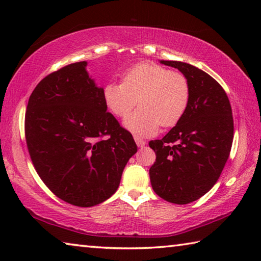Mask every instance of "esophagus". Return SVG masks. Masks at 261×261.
Wrapping results in <instances>:
<instances>
[{"mask_svg": "<svg viewBox=\"0 0 261 261\" xmlns=\"http://www.w3.org/2000/svg\"><path fill=\"white\" fill-rule=\"evenodd\" d=\"M135 141H136L137 146H138V147H144L145 145H146V141L139 138V137H135Z\"/></svg>", "mask_w": 261, "mask_h": 261, "instance_id": "esophagus-1", "label": "esophagus"}]
</instances>
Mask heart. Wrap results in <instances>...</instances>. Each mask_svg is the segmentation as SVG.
I'll return each instance as SVG.
<instances>
[{
	"label": "heart",
	"mask_w": 261,
	"mask_h": 261,
	"mask_svg": "<svg viewBox=\"0 0 261 261\" xmlns=\"http://www.w3.org/2000/svg\"><path fill=\"white\" fill-rule=\"evenodd\" d=\"M189 79L184 73L170 71L155 63H139L127 70L122 84H108L103 90L106 107L117 117H125L124 124L138 136H151L159 126L175 125L188 108Z\"/></svg>",
	"instance_id": "1"
}]
</instances>
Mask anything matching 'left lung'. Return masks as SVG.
Segmentation results:
<instances>
[{
  "label": "left lung",
  "mask_w": 261,
  "mask_h": 261,
  "mask_svg": "<svg viewBox=\"0 0 261 261\" xmlns=\"http://www.w3.org/2000/svg\"><path fill=\"white\" fill-rule=\"evenodd\" d=\"M161 63L184 73L191 93L177 124L162 139L148 143L156 155L149 178L159 197L185 205L208 192L222 173L233 138L231 106L208 73L183 62Z\"/></svg>",
  "instance_id": "8db88e82"
}]
</instances>
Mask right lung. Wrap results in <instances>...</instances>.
<instances>
[{"instance_id":"right-lung-1","label":"right lung","mask_w":261,"mask_h":261,"mask_svg":"<svg viewBox=\"0 0 261 261\" xmlns=\"http://www.w3.org/2000/svg\"><path fill=\"white\" fill-rule=\"evenodd\" d=\"M86 62L46 76L29 99L25 139L33 166L50 191L68 204L91 207L116 191L137 145L107 112L103 88Z\"/></svg>"}]
</instances>
